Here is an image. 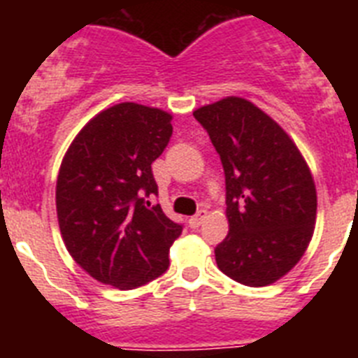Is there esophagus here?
Wrapping results in <instances>:
<instances>
[{"mask_svg": "<svg viewBox=\"0 0 358 358\" xmlns=\"http://www.w3.org/2000/svg\"><path fill=\"white\" fill-rule=\"evenodd\" d=\"M206 217H208V211L206 210H201L197 215H195V217H192L188 220L189 227H194V229H195V227H199L202 222H204V220H206Z\"/></svg>", "mask_w": 358, "mask_h": 358, "instance_id": "obj_1", "label": "esophagus"}]
</instances>
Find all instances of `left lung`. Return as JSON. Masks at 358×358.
Returning a JSON list of instances; mask_svg holds the SVG:
<instances>
[{
	"label": "left lung",
	"mask_w": 358,
	"mask_h": 358,
	"mask_svg": "<svg viewBox=\"0 0 358 358\" xmlns=\"http://www.w3.org/2000/svg\"><path fill=\"white\" fill-rule=\"evenodd\" d=\"M226 173L229 233L215 249L226 276L267 287L301 260L314 235L317 192L289 134L267 113L240 96L199 107Z\"/></svg>",
	"instance_id": "left-lung-1"
}]
</instances>
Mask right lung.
Returning <instances> with one entry per match:
<instances>
[{
    "mask_svg": "<svg viewBox=\"0 0 358 358\" xmlns=\"http://www.w3.org/2000/svg\"><path fill=\"white\" fill-rule=\"evenodd\" d=\"M172 115L123 102L107 107L75 136L57 177V218L71 258L120 290L141 287L169 268L182 226L159 204L152 163L172 136Z\"/></svg>",
    "mask_w": 358,
    "mask_h": 358,
    "instance_id": "obj_1",
    "label": "right lung"
}]
</instances>
